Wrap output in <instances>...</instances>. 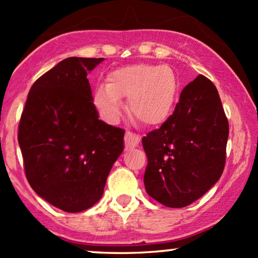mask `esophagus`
<instances>
[{
  "mask_svg": "<svg viewBox=\"0 0 258 258\" xmlns=\"http://www.w3.org/2000/svg\"><path fill=\"white\" fill-rule=\"evenodd\" d=\"M139 143V137L137 135L132 132H126L125 135V146L126 149H131V148H135Z\"/></svg>",
  "mask_w": 258,
  "mask_h": 258,
  "instance_id": "1",
  "label": "esophagus"
}]
</instances>
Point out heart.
<instances>
[{
  "instance_id": "obj_1",
  "label": "heart",
  "mask_w": 258,
  "mask_h": 258,
  "mask_svg": "<svg viewBox=\"0 0 258 258\" xmlns=\"http://www.w3.org/2000/svg\"><path fill=\"white\" fill-rule=\"evenodd\" d=\"M177 88L171 68L139 63L112 70L108 85L97 87L92 100L103 119L114 123L120 117V98H128L130 114L143 125L155 126L170 114Z\"/></svg>"
}]
</instances>
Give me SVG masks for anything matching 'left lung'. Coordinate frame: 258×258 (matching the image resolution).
<instances>
[{
	"mask_svg": "<svg viewBox=\"0 0 258 258\" xmlns=\"http://www.w3.org/2000/svg\"><path fill=\"white\" fill-rule=\"evenodd\" d=\"M229 125L217 88L204 75L180 92L172 115L142 139L147 193L167 207H185L220 179Z\"/></svg>",
	"mask_w": 258,
	"mask_h": 258,
	"instance_id": "obj_1",
	"label": "left lung"
}]
</instances>
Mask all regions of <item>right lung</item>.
Returning <instances> with one entry per match:
<instances>
[{
	"label": "right lung",
	"mask_w": 258,
	"mask_h": 258,
	"mask_svg": "<svg viewBox=\"0 0 258 258\" xmlns=\"http://www.w3.org/2000/svg\"><path fill=\"white\" fill-rule=\"evenodd\" d=\"M103 58L70 57L29 91L18 127L26 179L65 212L90 209L103 195L125 131L99 120L87 73Z\"/></svg>",
	"instance_id": "right-lung-1"
}]
</instances>
